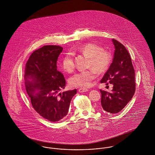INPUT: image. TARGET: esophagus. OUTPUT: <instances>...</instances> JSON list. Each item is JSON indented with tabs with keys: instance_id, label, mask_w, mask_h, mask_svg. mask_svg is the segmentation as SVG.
<instances>
[{
	"instance_id": "obj_1",
	"label": "esophagus",
	"mask_w": 155,
	"mask_h": 155,
	"mask_svg": "<svg viewBox=\"0 0 155 155\" xmlns=\"http://www.w3.org/2000/svg\"><path fill=\"white\" fill-rule=\"evenodd\" d=\"M88 89L87 88H80L79 89V92H87L88 91Z\"/></svg>"
}]
</instances>
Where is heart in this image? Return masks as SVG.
I'll list each match as a JSON object with an SVG mask.
<instances>
[{"label": "heart", "mask_w": 155, "mask_h": 155, "mask_svg": "<svg viewBox=\"0 0 155 155\" xmlns=\"http://www.w3.org/2000/svg\"><path fill=\"white\" fill-rule=\"evenodd\" d=\"M77 51L90 57L89 66L92 67L88 70L80 71L70 79V84L73 87L82 88L89 87L92 85V81L97 76L98 73L105 72L109 68L111 61V54L107 50L93 43L82 45L77 48ZM62 66L65 71L72 72L74 68V54L68 52L62 60Z\"/></svg>", "instance_id": "obj_1"}]
</instances>
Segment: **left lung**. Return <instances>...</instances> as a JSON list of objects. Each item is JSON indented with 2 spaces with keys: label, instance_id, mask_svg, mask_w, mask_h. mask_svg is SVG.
Returning <instances> with one entry per match:
<instances>
[{
  "label": "left lung",
  "instance_id": "8db88e82",
  "mask_svg": "<svg viewBox=\"0 0 155 155\" xmlns=\"http://www.w3.org/2000/svg\"><path fill=\"white\" fill-rule=\"evenodd\" d=\"M115 47L110 66L101 83L113 84L111 92L100 89L103 109L110 113L122 110L132 99L135 91V71L131 56L124 45L113 39Z\"/></svg>",
  "mask_w": 155,
  "mask_h": 155
}]
</instances>
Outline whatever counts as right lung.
I'll list each match as a JSON object with an SVG mask.
<instances>
[{
  "label": "right lung",
  "instance_id": "obj_1",
  "mask_svg": "<svg viewBox=\"0 0 155 155\" xmlns=\"http://www.w3.org/2000/svg\"><path fill=\"white\" fill-rule=\"evenodd\" d=\"M62 51L60 46H44L33 52L24 70L25 89L33 109L44 119L53 122L66 116L71 100L77 93L76 89L60 92L66 87L64 76L57 66ZM36 89L38 92L34 94Z\"/></svg>",
  "mask_w": 155,
  "mask_h": 155
}]
</instances>
